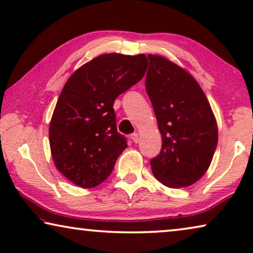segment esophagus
<instances>
[{"label":"esophagus","instance_id":"1","mask_svg":"<svg viewBox=\"0 0 253 253\" xmlns=\"http://www.w3.org/2000/svg\"><path fill=\"white\" fill-rule=\"evenodd\" d=\"M130 138H131V141H133L134 143H138V134L137 133H133L130 135Z\"/></svg>","mask_w":253,"mask_h":253}]
</instances>
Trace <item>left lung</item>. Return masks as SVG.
<instances>
[{"label": "left lung", "mask_w": 253, "mask_h": 253, "mask_svg": "<svg viewBox=\"0 0 253 253\" xmlns=\"http://www.w3.org/2000/svg\"><path fill=\"white\" fill-rule=\"evenodd\" d=\"M148 58L145 87L163 137L151 168L165 186L187 187L206 174L212 161L218 142L216 118L191 74L163 55Z\"/></svg>", "instance_id": "1"}]
</instances>
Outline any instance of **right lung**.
<instances>
[{
  "mask_svg": "<svg viewBox=\"0 0 253 253\" xmlns=\"http://www.w3.org/2000/svg\"><path fill=\"white\" fill-rule=\"evenodd\" d=\"M144 54L108 53L75 71L60 94L48 137L58 170L75 185L92 188L110 176L126 138L117 131L115 100L148 68Z\"/></svg>",
  "mask_w": 253,
  "mask_h": 253,
  "instance_id": "obj_1",
  "label": "right lung"
}]
</instances>
